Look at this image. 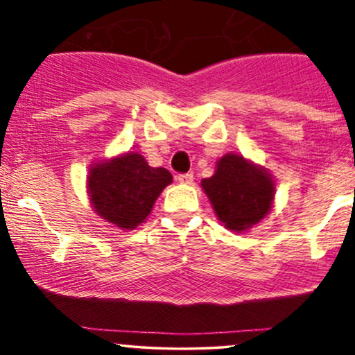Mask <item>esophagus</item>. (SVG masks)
<instances>
[{
  "mask_svg": "<svg viewBox=\"0 0 355 355\" xmlns=\"http://www.w3.org/2000/svg\"><path fill=\"white\" fill-rule=\"evenodd\" d=\"M178 183H182V185H191V182H193V173H182L177 177Z\"/></svg>",
  "mask_w": 355,
  "mask_h": 355,
  "instance_id": "obj_1",
  "label": "esophagus"
}]
</instances>
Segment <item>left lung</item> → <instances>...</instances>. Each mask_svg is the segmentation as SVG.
<instances>
[{
  "mask_svg": "<svg viewBox=\"0 0 355 355\" xmlns=\"http://www.w3.org/2000/svg\"><path fill=\"white\" fill-rule=\"evenodd\" d=\"M200 185L223 227L237 234L262 222L274 207L272 173L242 155L227 153L218 158L215 173L203 178Z\"/></svg>",
  "mask_w": 355,
  "mask_h": 355,
  "instance_id": "obj_1",
  "label": "left lung"
}]
</instances>
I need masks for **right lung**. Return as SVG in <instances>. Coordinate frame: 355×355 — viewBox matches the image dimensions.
<instances>
[{
  "label": "right lung",
  "mask_w": 355,
  "mask_h": 355,
  "mask_svg": "<svg viewBox=\"0 0 355 355\" xmlns=\"http://www.w3.org/2000/svg\"><path fill=\"white\" fill-rule=\"evenodd\" d=\"M172 180L166 168H153L144 155L128 152L89 166L87 193L100 218L126 232L145 222Z\"/></svg>",
  "instance_id": "add662e5"
}]
</instances>
